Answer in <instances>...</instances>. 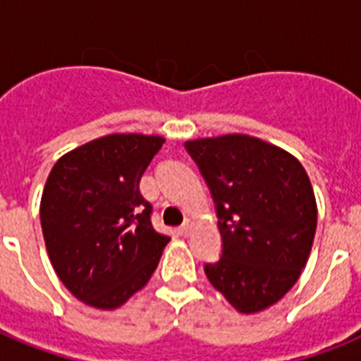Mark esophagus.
Masks as SVG:
<instances>
[{"mask_svg":"<svg viewBox=\"0 0 361 361\" xmlns=\"http://www.w3.org/2000/svg\"><path fill=\"white\" fill-rule=\"evenodd\" d=\"M192 226H195V221L192 219H185V223L180 226V234L181 236H189L192 232Z\"/></svg>","mask_w":361,"mask_h":361,"instance_id":"1","label":"esophagus"}]
</instances>
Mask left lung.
<instances>
[{"label":"left lung","mask_w":361,"mask_h":361,"mask_svg":"<svg viewBox=\"0 0 361 361\" xmlns=\"http://www.w3.org/2000/svg\"><path fill=\"white\" fill-rule=\"evenodd\" d=\"M219 217L221 258L204 264L214 288L240 313H258L290 290L305 268L317 202L302 163L247 135L185 142Z\"/></svg>","instance_id":"left-lung-1"}]
</instances>
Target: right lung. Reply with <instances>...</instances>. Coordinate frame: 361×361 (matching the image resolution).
I'll use <instances>...</instances> for the list:
<instances>
[{
	"mask_svg": "<svg viewBox=\"0 0 361 361\" xmlns=\"http://www.w3.org/2000/svg\"><path fill=\"white\" fill-rule=\"evenodd\" d=\"M164 138L109 135L65 153L41 198L48 257L67 290L116 309L146 285L170 238L155 232L138 183Z\"/></svg>",
	"mask_w": 361,
	"mask_h": 361,
	"instance_id": "add662e5",
	"label": "right lung"
}]
</instances>
